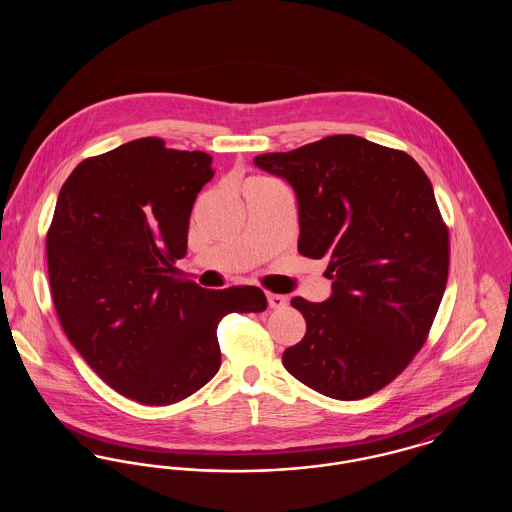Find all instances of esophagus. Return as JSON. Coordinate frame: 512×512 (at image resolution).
<instances>
[{
  "label": "esophagus",
  "mask_w": 512,
  "mask_h": 512,
  "mask_svg": "<svg viewBox=\"0 0 512 512\" xmlns=\"http://www.w3.org/2000/svg\"><path fill=\"white\" fill-rule=\"evenodd\" d=\"M267 299L270 309H284L286 303H288V299L284 295H280V293H268Z\"/></svg>",
  "instance_id": "obj_1"
}]
</instances>
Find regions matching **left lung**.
Listing matches in <instances>:
<instances>
[{
	"label": "left lung",
	"instance_id": "8db88e82",
	"mask_svg": "<svg viewBox=\"0 0 512 512\" xmlns=\"http://www.w3.org/2000/svg\"><path fill=\"white\" fill-rule=\"evenodd\" d=\"M253 163L292 184L301 255L328 257L332 295L293 297L305 338L282 363L322 395L355 401L395 380L420 351L449 274V230L411 155L353 134Z\"/></svg>",
	"mask_w": 512,
	"mask_h": 512
}]
</instances>
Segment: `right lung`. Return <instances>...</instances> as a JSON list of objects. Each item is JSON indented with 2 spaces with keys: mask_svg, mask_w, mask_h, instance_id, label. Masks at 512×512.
I'll return each mask as SVG.
<instances>
[{
  "mask_svg": "<svg viewBox=\"0 0 512 512\" xmlns=\"http://www.w3.org/2000/svg\"><path fill=\"white\" fill-rule=\"evenodd\" d=\"M211 163L140 138L84 159L57 197L46 236L57 317L99 378L142 405L203 388L219 372L220 320L267 309L261 288L205 290L174 274Z\"/></svg>",
  "mask_w": 512,
  "mask_h": 512,
  "instance_id": "1",
  "label": "right lung"
}]
</instances>
